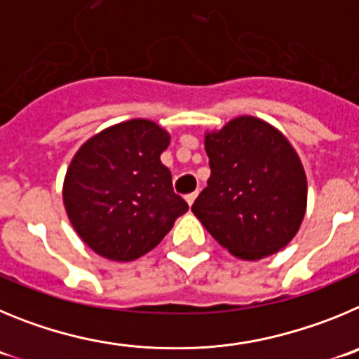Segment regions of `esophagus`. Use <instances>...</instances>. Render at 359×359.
<instances>
[{"mask_svg":"<svg viewBox=\"0 0 359 359\" xmlns=\"http://www.w3.org/2000/svg\"><path fill=\"white\" fill-rule=\"evenodd\" d=\"M196 195H198V193H189V195H186L184 196V198H186V202H187V205H193V202H195V198H196Z\"/></svg>","mask_w":359,"mask_h":359,"instance_id":"obj_1","label":"esophagus"}]
</instances>
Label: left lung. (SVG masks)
<instances>
[{
    "mask_svg": "<svg viewBox=\"0 0 359 359\" xmlns=\"http://www.w3.org/2000/svg\"><path fill=\"white\" fill-rule=\"evenodd\" d=\"M211 177L191 205L209 234L236 257L256 261L292 241L304 218L308 184L279 130L252 116L205 135Z\"/></svg>",
    "mask_w": 359,
    "mask_h": 359,
    "instance_id": "obj_1",
    "label": "left lung"
}]
</instances>
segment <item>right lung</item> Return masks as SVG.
I'll use <instances>...</instances> for the list:
<instances>
[{
	"label": "right lung",
	"mask_w": 359,
	"mask_h": 359,
	"mask_svg": "<svg viewBox=\"0 0 359 359\" xmlns=\"http://www.w3.org/2000/svg\"><path fill=\"white\" fill-rule=\"evenodd\" d=\"M170 135L148 119H130L91 137L71 161L64 205L96 254L132 261L150 252L187 211L161 163Z\"/></svg>",
	"instance_id": "1"
}]
</instances>
